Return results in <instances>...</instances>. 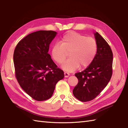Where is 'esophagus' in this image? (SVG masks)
Returning a JSON list of instances; mask_svg holds the SVG:
<instances>
[{"label": "esophagus", "instance_id": "obj_1", "mask_svg": "<svg viewBox=\"0 0 128 128\" xmlns=\"http://www.w3.org/2000/svg\"><path fill=\"white\" fill-rule=\"evenodd\" d=\"M64 75L65 78H68V77H69V76H70V73L67 72H64Z\"/></svg>", "mask_w": 128, "mask_h": 128}]
</instances>
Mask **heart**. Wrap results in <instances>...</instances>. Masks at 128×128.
<instances>
[{
	"label": "heart",
	"instance_id": "obj_1",
	"mask_svg": "<svg viewBox=\"0 0 128 128\" xmlns=\"http://www.w3.org/2000/svg\"><path fill=\"white\" fill-rule=\"evenodd\" d=\"M60 43L52 46V55L58 64H63L70 52V58L63 65L64 70L74 71L80 66L88 67L92 63L97 52L96 40L82 34L69 32L62 37Z\"/></svg>",
	"mask_w": 128,
	"mask_h": 128
}]
</instances>
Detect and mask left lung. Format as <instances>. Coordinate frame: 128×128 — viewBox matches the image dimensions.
<instances>
[{
  "label": "left lung",
  "instance_id": "8db88e82",
  "mask_svg": "<svg viewBox=\"0 0 128 128\" xmlns=\"http://www.w3.org/2000/svg\"><path fill=\"white\" fill-rule=\"evenodd\" d=\"M94 35L98 49L94 59L86 69L75 74L78 83L73 90V95L83 102L91 101L100 94L112 74V50L98 32Z\"/></svg>",
  "mask_w": 128,
  "mask_h": 128
}]
</instances>
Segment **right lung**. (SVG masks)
Returning <instances> with one entry per match:
<instances>
[{"instance_id": "add662e5", "label": "right lung", "mask_w": 128, "mask_h": 128, "mask_svg": "<svg viewBox=\"0 0 128 128\" xmlns=\"http://www.w3.org/2000/svg\"><path fill=\"white\" fill-rule=\"evenodd\" d=\"M56 35L52 30L34 32L22 39L14 49L16 78L22 88L37 101L50 98L56 84L64 77V71L48 53Z\"/></svg>"}]
</instances>
